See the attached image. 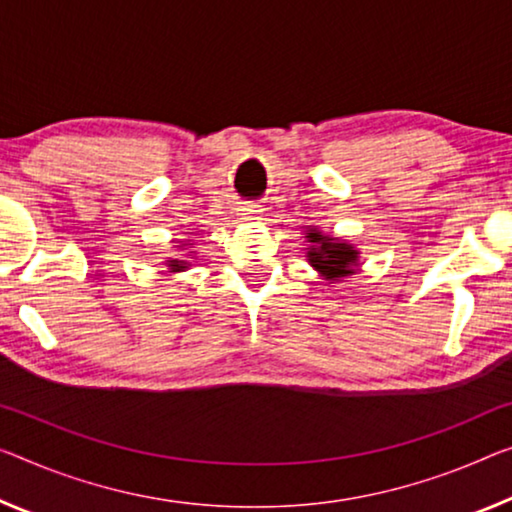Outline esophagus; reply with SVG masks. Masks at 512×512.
<instances>
[{"mask_svg":"<svg viewBox=\"0 0 512 512\" xmlns=\"http://www.w3.org/2000/svg\"><path fill=\"white\" fill-rule=\"evenodd\" d=\"M261 208L258 206H245L242 208V217H247V219H254V217H261Z\"/></svg>","mask_w":512,"mask_h":512,"instance_id":"1","label":"esophagus"}]
</instances>
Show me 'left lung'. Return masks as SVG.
Wrapping results in <instances>:
<instances>
[{
  "label": "left lung",
  "instance_id": "8db88e82",
  "mask_svg": "<svg viewBox=\"0 0 512 512\" xmlns=\"http://www.w3.org/2000/svg\"><path fill=\"white\" fill-rule=\"evenodd\" d=\"M306 242H309V251H306V261H309L327 281H341L343 277L355 274L359 265V251L348 245V242L329 238L316 229L306 231Z\"/></svg>",
  "mask_w": 512,
  "mask_h": 512
}]
</instances>
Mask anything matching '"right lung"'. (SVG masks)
<instances>
[{"instance_id":"add662e5","label":"right lung","mask_w":512,"mask_h":512,"mask_svg":"<svg viewBox=\"0 0 512 512\" xmlns=\"http://www.w3.org/2000/svg\"><path fill=\"white\" fill-rule=\"evenodd\" d=\"M190 254H192V251H190ZM167 267H169V272H183V270H187V267H190V261H185V258H169Z\"/></svg>"}]
</instances>
